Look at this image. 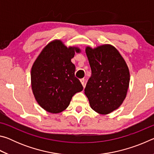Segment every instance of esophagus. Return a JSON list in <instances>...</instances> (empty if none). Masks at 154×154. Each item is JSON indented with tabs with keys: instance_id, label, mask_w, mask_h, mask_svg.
<instances>
[{
	"instance_id": "34e87169",
	"label": "esophagus",
	"mask_w": 154,
	"mask_h": 154,
	"mask_svg": "<svg viewBox=\"0 0 154 154\" xmlns=\"http://www.w3.org/2000/svg\"><path fill=\"white\" fill-rule=\"evenodd\" d=\"M80 82H81V83H82L83 86L84 87L85 86V80H84V79H82L80 80Z\"/></svg>"
}]
</instances>
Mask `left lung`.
<instances>
[{
	"label": "left lung",
	"instance_id": "obj_1",
	"mask_svg": "<svg viewBox=\"0 0 154 154\" xmlns=\"http://www.w3.org/2000/svg\"><path fill=\"white\" fill-rule=\"evenodd\" d=\"M92 75L85 94L94 111L106 115L118 109L126 98L130 71L118 49L110 44L85 48Z\"/></svg>",
	"mask_w": 154,
	"mask_h": 154
}]
</instances>
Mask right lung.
<instances>
[{
	"label": "right lung",
	"mask_w": 154,
	"mask_h": 154,
	"mask_svg": "<svg viewBox=\"0 0 154 154\" xmlns=\"http://www.w3.org/2000/svg\"><path fill=\"white\" fill-rule=\"evenodd\" d=\"M78 47L69 48L60 39L44 47L31 68V88L37 103L51 113H59L69 106L72 97L83 90L79 80L75 76L72 63Z\"/></svg>",
	"instance_id": "1"
}]
</instances>
